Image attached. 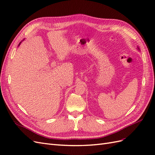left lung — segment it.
Returning a JSON list of instances; mask_svg holds the SVG:
<instances>
[{
    "label": "left lung",
    "mask_w": 155,
    "mask_h": 155,
    "mask_svg": "<svg viewBox=\"0 0 155 155\" xmlns=\"http://www.w3.org/2000/svg\"><path fill=\"white\" fill-rule=\"evenodd\" d=\"M137 48H138V50H140V48H138V47H137Z\"/></svg>",
    "instance_id": "1"
}]
</instances>
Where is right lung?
<instances>
[{
    "mask_svg": "<svg viewBox=\"0 0 155 155\" xmlns=\"http://www.w3.org/2000/svg\"><path fill=\"white\" fill-rule=\"evenodd\" d=\"M22 41H21V43H19V45H18V46H19V45H21V43H22Z\"/></svg>",
    "mask_w": 155,
    "mask_h": 155,
    "instance_id": "1",
    "label": "right lung"
}]
</instances>
